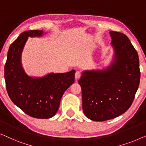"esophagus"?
<instances>
[{
    "label": "esophagus",
    "instance_id": "1",
    "mask_svg": "<svg viewBox=\"0 0 146 146\" xmlns=\"http://www.w3.org/2000/svg\"><path fill=\"white\" fill-rule=\"evenodd\" d=\"M80 76H81L80 72H79V71L76 72V73H75V79H76V80H78L80 78Z\"/></svg>",
    "mask_w": 146,
    "mask_h": 146
}]
</instances>
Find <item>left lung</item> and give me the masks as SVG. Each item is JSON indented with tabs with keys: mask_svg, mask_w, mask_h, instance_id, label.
I'll list each match as a JSON object with an SVG mask.
<instances>
[{
	"mask_svg": "<svg viewBox=\"0 0 146 146\" xmlns=\"http://www.w3.org/2000/svg\"><path fill=\"white\" fill-rule=\"evenodd\" d=\"M112 61L102 70H87L78 80L83 111L88 118L102 121L115 118L131 106L140 80L139 57L124 34L110 31Z\"/></svg>",
	"mask_w": 146,
	"mask_h": 146,
	"instance_id": "obj_1",
	"label": "left lung"
}]
</instances>
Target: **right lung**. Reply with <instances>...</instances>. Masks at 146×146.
Wrapping results in <instances>:
<instances>
[{
    "label": "right lung",
    "instance_id": "right-lung-1",
    "mask_svg": "<svg viewBox=\"0 0 146 146\" xmlns=\"http://www.w3.org/2000/svg\"><path fill=\"white\" fill-rule=\"evenodd\" d=\"M44 34L42 30L22 33L10 46L5 66L6 88L12 102L30 116L40 119L50 118L56 113L62 96L74 82L75 74L74 70L39 78L25 73L21 62L25 44L29 37Z\"/></svg>",
    "mask_w": 146,
    "mask_h": 146
}]
</instances>
